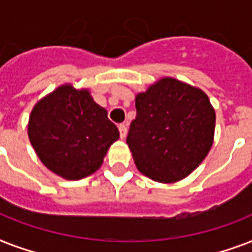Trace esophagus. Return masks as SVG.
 I'll list each match as a JSON object with an SVG mask.
<instances>
[{
	"mask_svg": "<svg viewBox=\"0 0 252 252\" xmlns=\"http://www.w3.org/2000/svg\"><path fill=\"white\" fill-rule=\"evenodd\" d=\"M119 132H120V137H122V138L126 137V132H128V128H126V123H122V124H119Z\"/></svg>",
	"mask_w": 252,
	"mask_h": 252,
	"instance_id": "esophagus-1",
	"label": "esophagus"
}]
</instances>
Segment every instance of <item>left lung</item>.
<instances>
[{
	"label": "left lung",
	"instance_id": "obj_1",
	"mask_svg": "<svg viewBox=\"0 0 252 252\" xmlns=\"http://www.w3.org/2000/svg\"><path fill=\"white\" fill-rule=\"evenodd\" d=\"M215 124L207 94L167 77L136 96V119L126 144L140 172L156 182L174 183L207 157Z\"/></svg>",
	"mask_w": 252,
	"mask_h": 252
}]
</instances>
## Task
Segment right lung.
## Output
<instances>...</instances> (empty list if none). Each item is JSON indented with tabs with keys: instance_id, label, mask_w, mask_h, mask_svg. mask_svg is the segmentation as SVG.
<instances>
[{
	"instance_id": "add662e5",
	"label": "right lung",
	"mask_w": 252,
	"mask_h": 252,
	"mask_svg": "<svg viewBox=\"0 0 252 252\" xmlns=\"http://www.w3.org/2000/svg\"><path fill=\"white\" fill-rule=\"evenodd\" d=\"M29 137L37 157L57 175L82 179L100 167L119 129L87 90L57 87L33 107Z\"/></svg>"
}]
</instances>
